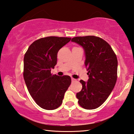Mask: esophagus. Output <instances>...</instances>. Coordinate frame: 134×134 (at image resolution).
I'll return each mask as SVG.
<instances>
[{"label":"esophagus","instance_id":"1","mask_svg":"<svg viewBox=\"0 0 134 134\" xmlns=\"http://www.w3.org/2000/svg\"><path fill=\"white\" fill-rule=\"evenodd\" d=\"M76 79L72 78V82H76Z\"/></svg>","mask_w":134,"mask_h":134}]
</instances>
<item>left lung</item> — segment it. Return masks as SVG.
Instances as JSON below:
<instances>
[{"instance_id":"left-lung-1","label":"left lung","mask_w":134,"mask_h":134,"mask_svg":"<svg viewBox=\"0 0 134 134\" xmlns=\"http://www.w3.org/2000/svg\"><path fill=\"white\" fill-rule=\"evenodd\" d=\"M71 41L83 48L89 75L88 82L80 81L82 89L76 93L78 103L86 109H96L107 100L115 85L116 56L109 43L99 37L77 36Z\"/></svg>"}]
</instances>
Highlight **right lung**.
I'll list each match as a JSON object with an SVG mask.
<instances>
[{
  "mask_svg": "<svg viewBox=\"0 0 134 134\" xmlns=\"http://www.w3.org/2000/svg\"><path fill=\"white\" fill-rule=\"evenodd\" d=\"M65 37L49 36L30 44L23 59V78L28 91L42 108L53 110L62 104L71 83L69 76L51 73L57 63L59 50L71 41Z\"/></svg>",
  "mask_w": 134,
  "mask_h": 134,
  "instance_id": "right-lung-1",
  "label": "right lung"
}]
</instances>
